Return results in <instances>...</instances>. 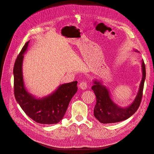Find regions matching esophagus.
<instances>
[{"instance_id":"1","label":"esophagus","mask_w":154,"mask_h":154,"mask_svg":"<svg viewBox=\"0 0 154 154\" xmlns=\"http://www.w3.org/2000/svg\"><path fill=\"white\" fill-rule=\"evenodd\" d=\"M79 86L80 88L82 89V90H86L87 88V87H88V84H87V82L82 81L80 83L79 85Z\"/></svg>"}]
</instances>
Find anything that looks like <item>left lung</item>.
Instances as JSON below:
<instances>
[{
    "mask_svg": "<svg viewBox=\"0 0 154 154\" xmlns=\"http://www.w3.org/2000/svg\"><path fill=\"white\" fill-rule=\"evenodd\" d=\"M142 72L143 77L138 94L134 102L126 108H121L114 103L111 99L107 88L103 86L100 82L94 81V85L91 87V89L96 96V104L94 112L97 119L103 124L114 123L127 119L137 110L141 102L144 83L146 78V68L143 60H142Z\"/></svg>",
    "mask_w": 154,
    "mask_h": 154,
    "instance_id": "8db88e82",
    "label": "left lung"
}]
</instances>
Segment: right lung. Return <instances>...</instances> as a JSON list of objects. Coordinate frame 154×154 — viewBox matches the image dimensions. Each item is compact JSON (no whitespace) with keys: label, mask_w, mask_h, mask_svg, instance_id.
I'll return each mask as SVG.
<instances>
[{"label":"right lung","mask_w":154,"mask_h":154,"mask_svg":"<svg viewBox=\"0 0 154 154\" xmlns=\"http://www.w3.org/2000/svg\"><path fill=\"white\" fill-rule=\"evenodd\" d=\"M27 42L15 62L14 68V94L17 102L32 120L40 124H57L62 120L73 96L77 91V81L60 85L54 93L41 99L35 98L26 91L23 77L24 54Z\"/></svg>","instance_id":"1"}]
</instances>
